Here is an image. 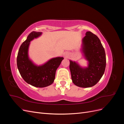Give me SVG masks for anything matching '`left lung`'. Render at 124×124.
Masks as SVG:
<instances>
[{"label":"left lung","mask_w":124,"mask_h":124,"mask_svg":"<svg viewBox=\"0 0 124 124\" xmlns=\"http://www.w3.org/2000/svg\"><path fill=\"white\" fill-rule=\"evenodd\" d=\"M83 39V51L89 62L87 68H82L76 62L70 61L69 68L73 83L81 87L96 85L102 77L106 66L104 49L96 35L87 31Z\"/></svg>","instance_id":"8db88e82"}]
</instances>
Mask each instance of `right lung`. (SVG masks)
Here are the masks:
<instances>
[{
    "label": "right lung",
    "instance_id": "right-lung-1",
    "mask_svg": "<svg viewBox=\"0 0 124 124\" xmlns=\"http://www.w3.org/2000/svg\"><path fill=\"white\" fill-rule=\"evenodd\" d=\"M42 32L32 31L21 44L17 56V66L20 73L27 83L37 87H44L53 83L56 71L63 57L52 58L44 65L37 66L30 61L28 56L29 43L40 36Z\"/></svg>",
    "mask_w": 124,
    "mask_h": 124
}]
</instances>
